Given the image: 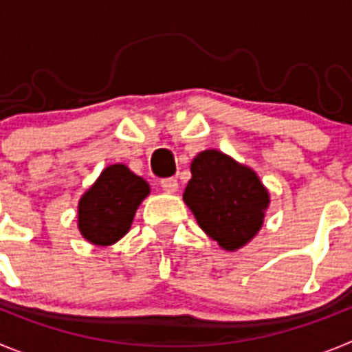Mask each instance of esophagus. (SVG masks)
Returning <instances> with one entry per match:
<instances>
[{
	"instance_id": "esophagus-1",
	"label": "esophagus",
	"mask_w": 352,
	"mask_h": 352,
	"mask_svg": "<svg viewBox=\"0 0 352 352\" xmlns=\"http://www.w3.org/2000/svg\"><path fill=\"white\" fill-rule=\"evenodd\" d=\"M160 186L167 194H174V192L178 190V179L176 178H164L160 182Z\"/></svg>"
}]
</instances>
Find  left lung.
Here are the masks:
<instances>
[{"label":"left lung","mask_w":352,"mask_h":352,"mask_svg":"<svg viewBox=\"0 0 352 352\" xmlns=\"http://www.w3.org/2000/svg\"><path fill=\"white\" fill-rule=\"evenodd\" d=\"M190 170L183 199L201 229L226 250L248 243L263 226L270 203L257 174L217 149L199 153Z\"/></svg>","instance_id":"left-lung-1"}]
</instances>
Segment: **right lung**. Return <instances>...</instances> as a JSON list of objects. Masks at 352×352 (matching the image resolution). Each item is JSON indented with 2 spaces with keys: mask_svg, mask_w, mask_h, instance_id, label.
Instances as JSON below:
<instances>
[{
  "mask_svg": "<svg viewBox=\"0 0 352 352\" xmlns=\"http://www.w3.org/2000/svg\"><path fill=\"white\" fill-rule=\"evenodd\" d=\"M149 194L148 183L126 166H109L79 203V231L93 245H113L129 232L133 214Z\"/></svg>",
  "mask_w": 352,
  "mask_h": 352,
  "instance_id": "add662e5",
  "label": "right lung"
}]
</instances>
